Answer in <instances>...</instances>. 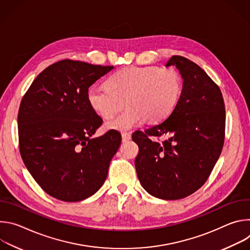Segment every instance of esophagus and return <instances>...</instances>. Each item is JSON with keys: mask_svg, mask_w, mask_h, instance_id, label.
I'll use <instances>...</instances> for the list:
<instances>
[{"mask_svg": "<svg viewBox=\"0 0 250 250\" xmlns=\"http://www.w3.org/2000/svg\"><path fill=\"white\" fill-rule=\"evenodd\" d=\"M130 138H131L130 133H127V132L122 133V141H123V142H126V141L129 140Z\"/></svg>", "mask_w": 250, "mask_h": 250, "instance_id": "34e87169", "label": "esophagus"}]
</instances>
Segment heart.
Segmentation results:
<instances>
[{"label":"heart","instance_id":"obj_1","mask_svg":"<svg viewBox=\"0 0 250 250\" xmlns=\"http://www.w3.org/2000/svg\"><path fill=\"white\" fill-rule=\"evenodd\" d=\"M182 80L176 70L156 66H128L113 73L105 87L87 91L91 109L103 119H111L123 106L126 110L104 125L105 129L126 131L141 124H158L167 119L179 103Z\"/></svg>","mask_w":250,"mask_h":250}]
</instances>
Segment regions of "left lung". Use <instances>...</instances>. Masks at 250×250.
Returning <instances> with one entry per match:
<instances>
[{"mask_svg": "<svg viewBox=\"0 0 250 250\" xmlns=\"http://www.w3.org/2000/svg\"><path fill=\"white\" fill-rule=\"evenodd\" d=\"M165 66L179 70L181 97L166 121L132 134L139 148L134 165L147 193L179 200L200 189L216 165L225 141L226 110L220 88L196 63L174 55ZM150 136L165 139L154 142Z\"/></svg>", "mask_w": 250, "mask_h": 250, "instance_id": "left-lung-1", "label": "left lung"}]
</instances>
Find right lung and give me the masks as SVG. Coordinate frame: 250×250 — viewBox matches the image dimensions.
I'll use <instances>...</instances> for the list:
<instances>
[{
  "label": "right lung",
  "mask_w": 250,
  "mask_h": 250,
  "mask_svg": "<svg viewBox=\"0 0 250 250\" xmlns=\"http://www.w3.org/2000/svg\"><path fill=\"white\" fill-rule=\"evenodd\" d=\"M114 66L74 60L56 62L34 79L18 116L20 152L37 183L51 197L79 202L94 195L108 176L122 135L93 137L103 120L87 91Z\"/></svg>",
  "instance_id": "right-lung-1"
}]
</instances>
